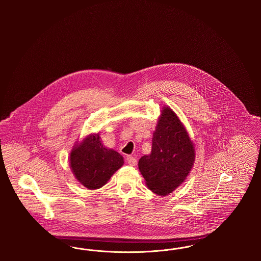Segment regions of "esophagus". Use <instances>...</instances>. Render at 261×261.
<instances>
[{
	"mask_svg": "<svg viewBox=\"0 0 261 261\" xmlns=\"http://www.w3.org/2000/svg\"><path fill=\"white\" fill-rule=\"evenodd\" d=\"M126 160H127V162H128L130 165H132V166H135V165H137V160L134 158V156H132V155H128V156L126 158Z\"/></svg>",
	"mask_w": 261,
	"mask_h": 261,
	"instance_id": "34e87169",
	"label": "esophagus"
}]
</instances>
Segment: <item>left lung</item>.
I'll return each instance as SVG.
<instances>
[{"instance_id":"left-lung-1","label":"left lung","mask_w":261,"mask_h":261,"mask_svg":"<svg viewBox=\"0 0 261 261\" xmlns=\"http://www.w3.org/2000/svg\"><path fill=\"white\" fill-rule=\"evenodd\" d=\"M195 158V146L186 127L169 107H163L152 135L151 151L138 163L146 185L159 196L171 194L186 180Z\"/></svg>"}]
</instances>
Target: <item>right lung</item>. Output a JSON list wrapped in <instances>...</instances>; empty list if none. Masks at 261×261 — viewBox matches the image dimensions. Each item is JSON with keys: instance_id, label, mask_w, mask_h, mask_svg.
<instances>
[{"instance_id": "1", "label": "right lung", "mask_w": 261, "mask_h": 261, "mask_svg": "<svg viewBox=\"0 0 261 261\" xmlns=\"http://www.w3.org/2000/svg\"><path fill=\"white\" fill-rule=\"evenodd\" d=\"M124 163L123 156L101 144L99 133L90 134L76 142L69 155V165L75 178L88 190L105 186Z\"/></svg>"}]
</instances>
